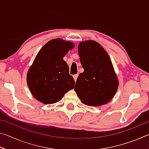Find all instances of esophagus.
I'll list each match as a JSON object with an SVG mask.
<instances>
[{
	"label": "esophagus",
	"instance_id": "obj_1",
	"mask_svg": "<svg viewBox=\"0 0 149 149\" xmlns=\"http://www.w3.org/2000/svg\"><path fill=\"white\" fill-rule=\"evenodd\" d=\"M77 77H78V74H75V75H74V80L76 81V80L77 79Z\"/></svg>",
	"mask_w": 149,
	"mask_h": 149
}]
</instances>
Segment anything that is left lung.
Segmentation results:
<instances>
[{
  "mask_svg": "<svg viewBox=\"0 0 149 149\" xmlns=\"http://www.w3.org/2000/svg\"><path fill=\"white\" fill-rule=\"evenodd\" d=\"M84 72L78 76L74 89L84 104L99 107L114 97L118 80L109 56L98 42L87 41L78 46Z\"/></svg>",
  "mask_w": 149,
  "mask_h": 149,
  "instance_id": "obj_1",
  "label": "left lung"
}]
</instances>
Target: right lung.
<instances>
[{
  "label": "right lung",
  "instance_id": "right-lung-1",
  "mask_svg": "<svg viewBox=\"0 0 149 149\" xmlns=\"http://www.w3.org/2000/svg\"><path fill=\"white\" fill-rule=\"evenodd\" d=\"M74 47L71 42L52 39L40 50L27 72V82L33 97L44 104L60 101L65 93L74 87L64 57Z\"/></svg>",
  "mask_w": 149,
  "mask_h": 149
}]
</instances>
